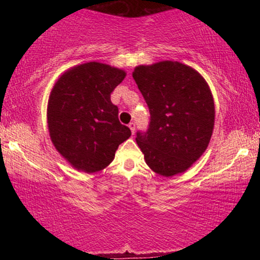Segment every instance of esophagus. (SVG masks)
<instances>
[{
    "mask_svg": "<svg viewBox=\"0 0 260 260\" xmlns=\"http://www.w3.org/2000/svg\"><path fill=\"white\" fill-rule=\"evenodd\" d=\"M128 127H129L131 132L134 134V132H136V123H134V122H131V123L128 124Z\"/></svg>",
    "mask_w": 260,
    "mask_h": 260,
    "instance_id": "34e87169",
    "label": "esophagus"
}]
</instances>
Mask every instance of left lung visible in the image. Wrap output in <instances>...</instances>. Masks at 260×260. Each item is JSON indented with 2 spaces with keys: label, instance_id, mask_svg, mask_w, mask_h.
Here are the masks:
<instances>
[{
  "label": "left lung",
  "instance_id": "8db88e82",
  "mask_svg": "<svg viewBox=\"0 0 260 260\" xmlns=\"http://www.w3.org/2000/svg\"><path fill=\"white\" fill-rule=\"evenodd\" d=\"M132 76L150 111L148 131L136 138L145 162L164 177L187 171L213 134L215 106L208 83L177 61L137 66Z\"/></svg>",
  "mask_w": 260,
  "mask_h": 260
}]
</instances>
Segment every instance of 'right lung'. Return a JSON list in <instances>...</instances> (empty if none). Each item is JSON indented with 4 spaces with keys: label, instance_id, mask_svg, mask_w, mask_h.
I'll return each instance as SVG.
<instances>
[{
    "label": "right lung",
    "instance_id": "obj_1",
    "mask_svg": "<svg viewBox=\"0 0 260 260\" xmlns=\"http://www.w3.org/2000/svg\"><path fill=\"white\" fill-rule=\"evenodd\" d=\"M126 72L100 62L67 70L53 85L47 103V127L56 150L72 168L94 174L115 159L131 129L118 121L111 92Z\"/></svg>",
    "mask_w": 260,
    "mask_h": 260
}]
</instances>
